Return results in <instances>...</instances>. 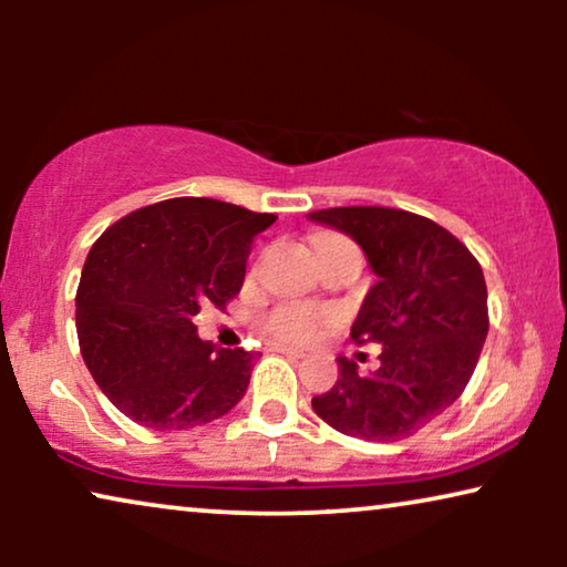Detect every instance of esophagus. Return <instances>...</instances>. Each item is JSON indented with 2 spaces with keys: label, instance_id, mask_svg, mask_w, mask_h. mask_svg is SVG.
Returning a JSON list of instances; mask_svg holds the SVG:
<instances>
[{
  "label": "esophagus",
  "instance_id": "1",
  "mask_svg": "<svg viewBox=\"0 0 567 567\" xmlns=\"http://www.w3.org/2000/svg\"><path fill=\"white\" fill-rule=\"evenodd\" d=\"M270 351H276V353H284L286 359H293V361L305 359V353L297 351V348H289V346H281V343H274V346H270Z\"/></svg>",
  "mask_w": 567,
  "mask_h": 567
}]
</instances>
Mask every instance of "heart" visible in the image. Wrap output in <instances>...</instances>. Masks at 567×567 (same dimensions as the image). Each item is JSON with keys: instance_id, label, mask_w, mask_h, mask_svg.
Wrapping results in <instances>:
<instances>
[{"instance_id": "b5f03b06", "label": "heart", "mask_w": 567, "mask_h": 567, "mask_svg": "<svg viewBox=\"0 0 567 567\" xmlns=\"http://www.w3.org/2000/svg\"><path fill=\"white\" fill-rule=\"evenodd\" d=\"M336 239H343V237L320 235L315 239V247H317V250H322L324 245L336 243ZM322 320H324V317L320 312H315V309H307V307H299V305H284V307H278L268 315L266 328H268L270 336L278 338V340L305 346V343H312V340L320 336Z\"/></svg>"}]
</instances>
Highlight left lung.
Returning a JSON list of instances; mask_svg holds the SVG:
<instances>
[{
  "label": "left lung",
  "instance_id": "obj_1",
  "mask_svg": "<svg viewBox=\"0 0 567 567\" xmlns=\"http://www.w3.org/2000/svg\"><path fill=\"white\" fill-rule=\"evenodd\" d=\"M307 219L361 245L377 281L351 338L382 343L371 374L338 355V382L312 398L315 413L346 436H413L460 400L477 367L487 338L483 268L452 231L400 208H324Z\"/></svg>",
  "mask_w": 567,
  "mask_h": 567
}]
</instances>
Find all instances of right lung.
Returning <instances> with one entry per match:
<instances>
[{
  "instance_id": "1",
  "label": "right lung",
  "mask_w": 567,
  "mask_h": 567,
  "mask_svg": "<svg viewBox=\"0 0 567 567\" xmlns=\"http://www.w3.org/2000/svg\"><path fill=\"white\" fill-rule=\"evenodd\" d=\"M276 221L214 198H169L123 216L92 245L76 289V338L92 379L154 431L212 423L245 398L252 353L198 338L193 317L245 281L255 235Z\"/></svg>"
}]
</instances>
